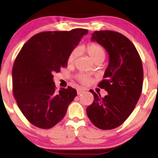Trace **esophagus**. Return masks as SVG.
<instances>
[{
	"label": "esophagus",
	"mask_w": 158,
	"mask_h": 158,
	"mask_svg": "<svg viewBox=\"0 0 158 158\" xmlns=\"http://www.w3.org/2000/svg\"><path fill=\"white\" fill-rule=\"evenodd\" d=\"M84 92H85V89H83V88H78V89L77 90V95L83 94V93H84Z\"/></svg>",
	"instance_id": "1"
}]
</instances>
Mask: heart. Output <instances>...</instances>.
Instances as JSON below:
<instances>
[{
	"instance_id": "heart-1",
	"label": "heart",
	"mask_w": 158,
	"mask_h": 158,
	"mask_svg": "<svg viewBox=\"0 0 158 158\" xmlns=\"http://www.w3.org/2000/svg\"><path fill=\"white\" fill-rule=\"evenodd\" d=\"M86 55L90 58V60L93 62H96L98 61L103 62V60L105 59L106 57V51L103 47L101 45L96 44V43H90L88 44L85 48L83 49ZM77 55V50L75 49L68 57V62L69 63H72L74 62ZM78 81L83 84H88L90 81V77L85 75H80L77 77Z\"/></svg>"
}]
</instances>
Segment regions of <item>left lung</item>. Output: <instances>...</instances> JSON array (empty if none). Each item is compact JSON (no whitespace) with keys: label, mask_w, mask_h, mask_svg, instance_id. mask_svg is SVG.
<instances>
[{"label":"left lung","mask_w":158,"mask_h":158,"mask_svg":"<svg viewBox=\"0 0 158 158\" xmlns=\"http://www.w3.org/2000/svg\"><path fill=\"white\" fill-rule=\"evenodd\" d=\"M90 40L101 45L109 55L105 79L98 84L108 94L102 98L90 90L94 101L86 112L96 127L112 129L126 121L139 100L143 83L142 60L133 43L118 32L96 31Z\"/></svg>","instance_id":"obj_1"}]
</instances>
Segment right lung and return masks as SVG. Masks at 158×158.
Segmentation results:
<instances>
[{
  "label": "right lung",
  "mask_w": 158,
  "mask_h": 158,
  "mask_svg": "<svg viewBox=\"0 0 158 158\" xmlns=\"http://www.w3.org/2000/svg\"><path fill=\"white\" fill-rule=\"evenodd\" d=\"M88 30L44 31L23 44L12 70L13 93L27 120L41 129H49L65 115L77 96L74 88L56 91L53 74L68 65V57Z\"/></svg>",
  "instance_id": "obj_1"
}]
</instances>
